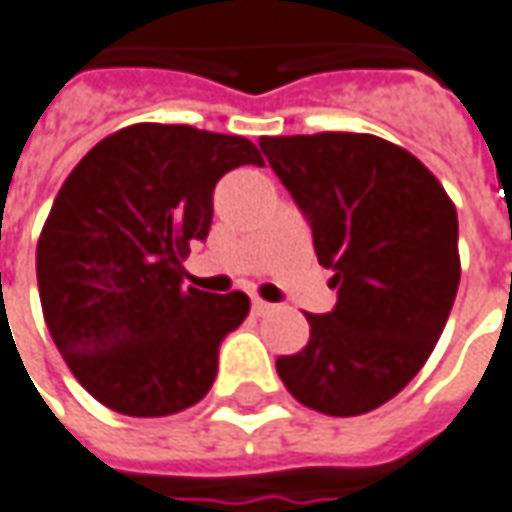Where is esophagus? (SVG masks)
<instances>
[{
  "mask_svg": "<svg viewBox=\"0 0 512 512\" xmlns=\"http://www.w3.org/2000/svg\"><path fill=\"white\" fill-rule=\"evenodd\" d=\"M270 310H273V304H267L262 298H253V315H267Z\"/></svg>",
  "mask_w": 512,
  "mask_h": 512,
  "instance_id": "esophagus-1",
  "label": "esophagus"
}]
</instances>
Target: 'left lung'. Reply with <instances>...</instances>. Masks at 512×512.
I'll use <instances>...</instances> for the list:
<instances>
[{"mask_svg": "<svg viewBox=\"0 0 512 512\" xmlns=\"http://www.w3.org/2000/svg\"><path fill=\"white\" fill-rule=\"evenodd\" d=\"M270 168L335 270V307L307 315L310 341L276 372L298 403L355 417L423 369L459 287L454 202L428 168L375 135L262 137Z\"/></svg>", "mask_w": 512, "mask_h": 512, "instance_id": "1", "label": "left lung"}]
</instances>
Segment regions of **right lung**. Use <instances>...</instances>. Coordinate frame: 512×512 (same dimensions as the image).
Wrapping results in <instances>:
<instances>
[{
    "instance_id": "1",
    "label": "right lung",
    "mask_w": 512,
    "mask_h": 512,
    "mask_svg": "<svg viewBox=\"0 0 512 512\" xmlns=\"http://www.w3.org/2000/svg\"><path fill=\"white\" fill-rule=\"evenodd\" d=\"M256 146L194 126L135 123L72 168L36 248L41 310L75 380L106 408L166 417L214 386L219 346L245 321V293L183 287L205 242L214 188Z\"/></svg>"
}]
</instances>
